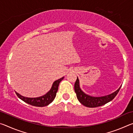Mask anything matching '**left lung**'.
Returning <instances> with one entry per match:
<instances>
[{
  "label": "left lung",
  "mask_w": 133,
  "mask_h": 133,
  "mask_svg": "<svg viewBox=\"0 0 133 133\" xmlns=\"http://www.w3.org/2000/svg\"><path fill=\"white\" fill-rule=\"evenodd\" d=\"M120 88L121 87L117 90H116L112 94H109V95L95 97L90 96L87 94H85L81 90L80 88L79 80H78V77H77V80H76L75 84V91L78 101L80 102L81 104H82L84 106L90 108L102 106V105L110 102L117 96Z\"/></svg>",
  "instance_id": "left-lung-1"
}]
</instances>
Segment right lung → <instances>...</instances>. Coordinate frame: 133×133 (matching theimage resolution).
<instances>
[{
  "label": "right lung",
  "instance_id": "right-lung-1",
  "mask_svg": "<svg viewBox=\"0 0 133 133\" xmlns=\"http://www.w3.org/2000/svg\"><path fill=\"white\" fill-rule=\"evenodd\" d=\"M63 78L64 77L60 78V79H58L57 80H56L55 82L53 83L50 90L49 91L48 93H47L45 95L39 97H25L21 96V94L16 93V92H15V93L16 94L18 97L29 104H30L31 105H33V106L36 107L46 106V105H49L50 103L52 102L54 99H55L56 96V93H57L58 90V85H59V83Z\"/></svg>",
  "mask_w": 133,
  "mask_h": 133
}]
</instances>
